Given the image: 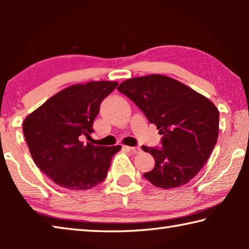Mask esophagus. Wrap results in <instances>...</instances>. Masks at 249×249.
I'll use <instances>...</instances> for the list:
<instances>
[{
	"label": "esophagus",
	"mask_w": 249,
	"mask_h": 249,
	"mask_svg": "<svg viewBox=\"0 0 249 249\" xmlns=\"http://www.w3.org/2000/svg\"><path fill=\"white\" fill-rule=\"evenodd\" d=\"M125 148L130 150V151H132V153H134V154H138V153H140V151H141L140 147H129V146H125Z\"/></svg>",
	"instance_id": "esophagus-1"
}]
</instances>
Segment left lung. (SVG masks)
<instances>
[{
  "label": "left lung",
  "instance_id": "8db88e82",
  "mask_svg": "<svg viewBox=\"0 0 249 249\" xmlns=\"http://www.w3.org/2000/svg\"><path fill=\"white\" fill-rule=\"evenodd\" d=\"M117 90L140 107L162 135L161 148L142 146L155 158L144 174L161 189L178 188L195 178L218 137V109L204 95L178 80L149 74L122 82Z\"/></svg>",
  "mask_w": 249,
  "mask_h": 249
}]
</instances>
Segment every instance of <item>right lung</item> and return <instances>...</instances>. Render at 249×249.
Returning <instances> with one entry per match:
<instances>
[{
  "mask_svg": "<svg viewBox=\"0 0 249 249\" xmlns=\"http://www.w3.org/2000/svg\"><path fill=\"white\" fill-rule=\"evenodd\" d=\"M115 81L73 84L58 92L27 115L23 132L36 166L59 187L88 190L107 178L121 146L102 147L80 141L89 137L100 104Z\"/></svg>",
  "mask_w": 249,
  "mask_h": 249,
  "instance_id": "obj_1",
  "label": "right lung"
}]
</instances>
